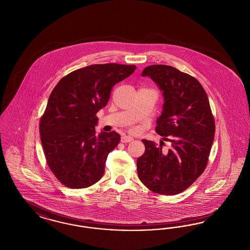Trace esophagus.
I'll use <instances>...</instances> for the list:
<instances>
[{
	"label": "esophagus",
	"mask_w": 250,
	"mask_h": 250,
	"mask_svg": "<svg viewBox=\"0 0 250 250\" xmlns=\"http://www.w3.org/2000/svg\"><path fill=\"white\" fill-rule=\"evenodd\" d=\"M134 138H132V137H129V136H124V137H122L121 138V141L123 142V143H128L130 141H132Z\"/></svg>",
	"instance_id": "obj_1"
}]
</instances>
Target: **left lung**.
I'll use <instances>...</instances> for the list:
<instances>
[{
	"label": "left lung",
	"instance_id": "left-lung-1",
	"mask_svg": "<svg viewBox=\"0 0 250 250\" xmlns=\"http://www.w3.org/2000/svg\"><path fill=\"white\" fill-rule=\"evenodd\" d=\"M149 77L163 91V112L156 132L170 142L143 139L145 152L137 161L138 178L157 194L176 195L189 188L206 168L214 139L215 122L208 99L198 79L165 64L146 66Z\"/></svg>",
	"mask_w": 250,
	"mask_h": 250
}]
</instances>
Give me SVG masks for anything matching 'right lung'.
<instances>
[{"instance_id": "1", "label": "right lung", "mask_w": 250, "mask_h": 250, "mask_svg": "<svg viewBox=\"0 0 250 250\" xmlns=\"http://www.w3.org/2000/svg\"><path fill=\"white\" fill-rule=\"evenodd\" d=\"M135 70L136 65L92 64L71 72L53 88L40 133L48 166L63 186L86 188L103 177L120 135H97L96 113L108 104L112 86Z\"/></svg>"}]
</instances>
